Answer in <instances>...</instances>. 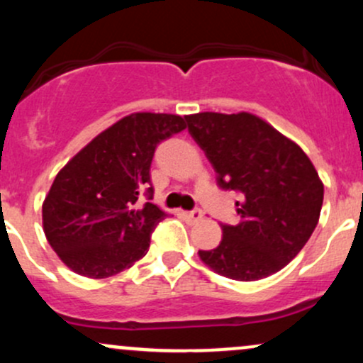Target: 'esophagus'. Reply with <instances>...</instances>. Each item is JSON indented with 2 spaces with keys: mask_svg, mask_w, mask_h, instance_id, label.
I'll return each mask as SVG.
<instances>
[{
  "mask_svg": "<svg viewBox=\"0 0 363 363\" xmlns=\"http://www.w3.org/2000/svg\"><path fill=\"white\" fill-rule=\"evenodd\" d=\"M184 216H186L187 222L198 223L199 220L203 218V211L201 210H194V211H189V213H184Z\"/></svg>",
  "mask_w": 363,
  "mask_h": 363,
  "instance_id": "1",
  "label": "esophagus"
}]
</instances>
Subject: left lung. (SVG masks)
<instances>
[{
  "label": "left lung",
  "instance_id": "8db88e82",
  "mask_svg": "<svg viewBox=\"0 0 363 363\" xmlns=\"http://www.w3.org/2000/svg\"><path fill=\"white\" fill-rule=\"evenodd\" d=\"M223 189H235L240 222L222 225V242L198 256L237 281L280 272L301 252L319 222L324 184L295 141L251 112L186 116Z\"/></svg>",
  "mask_w": 363,
  "mask_h": 363
}]
</instances>
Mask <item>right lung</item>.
Returning <instances> with one entry per match:
<instances>
[{
  "instance_id": "add662e5",
  "label": "right lung",
  "mask_w": 363,
  "mask_h": 363,
  "mask_svg": "<svg viewBox=\"0 0 363 363\" xmlns=\"http://www.w3.org/2000/svg\"><path fill=\"white\" fill-rule=\"evenodd\" d=\"M186 128L177 114L133 112L104 129L57 172L43 203L48 242L72 272L118 274L148 252L150 235L167 216L152 199L150 165L162 140Z\"/></svg>"
}]
</instances>
